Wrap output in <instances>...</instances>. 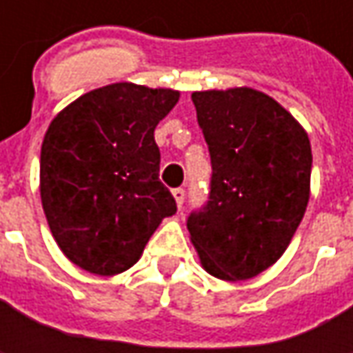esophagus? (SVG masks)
Masks as SVG:
<instances>
[{"instance_id": "obj_1", "label": "esophagus", "mask_w": 353, "mask_h": 353, "mask_svg": "<svg viewBox=\"0 0 353 353\" xmlns=\"http://www.w3.org/2000/svg\"><path fill=\"white\" fill-rule=\"evenodd\" d=\"M172 196H174V200H176V206H179V208H183V204H184L183 188H174V190H172Z\"/></svg>"}]
</instances>
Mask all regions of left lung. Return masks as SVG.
<instances>
[{"mask_svg":"<svg viewBox=\"0 0 353 353\" xmlns=\"http://www.w3.org/2000/svg\"><path fill=\"white\" fill-rule=\"evenodd\" d=\"M212 159L210 198L186 228L202 267L248 281L289 248L310 198L312 151L305 128L259 90L194 92Z\"/></svg>","mask_w":353,"mask_h":353,"instance_id":"1","label":"left lung"}]
</instances>
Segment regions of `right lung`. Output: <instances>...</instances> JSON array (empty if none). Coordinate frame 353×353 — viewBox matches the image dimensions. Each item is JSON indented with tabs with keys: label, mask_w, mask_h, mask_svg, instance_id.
Returning <instances> with one entry per match:
<instances>
[{
	"label": "right lung",
	"mask_w": 353,
	"mask_h": 353,
	"mask_svg": "<svg viewBox=\"0 0 353 353\" xmlns=\"http://www.w3.org/2000/svg\"><path fill=\"white\" fill-rule=\"evenodd\" d=\"M179 90L116 82L68 103L41 147V202L50 234L80 269L112 277L139 261L176 202L159 181L155 128Z\"/></svg>",
	"instance_id": "right-lung-1"
}]
</instances>
